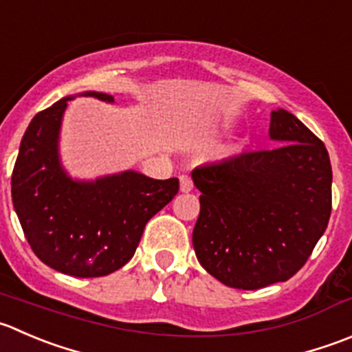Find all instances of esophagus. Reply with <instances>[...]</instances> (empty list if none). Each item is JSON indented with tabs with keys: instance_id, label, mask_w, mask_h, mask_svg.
I'll return each instance as SVG.
<instances>
[{
	"instance_id": "34e87169",
	"label": "esophagus",
	"mask_w": 352,
	"mask_h": 352,
	"mask_svg": "<svg viewBox=\"0 0 352 352\" xmlns=\"http://www.w3.org/2000/svg\"><path fill=\"white\" fill-rule=\"evenodd\" d=\"M192 187H194L192 179H190L187 173L180 175V190H182V192H189V190H192Z\"/></svg>"
}]
</instances>
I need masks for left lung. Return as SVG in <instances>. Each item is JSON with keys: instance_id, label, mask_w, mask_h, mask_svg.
Returning <instances> with one entry per match:
<instances>
[{"instance_id": "obj_1", "label": "left lung", "mask_w": 352, "mask_h": 352, "mask_svg": "<svg viewBox=\"0 0 352 352\" xmlns=\"http://www.w3.org/2000/svg\"><path fill=\"white\" fill-rule=\"evenodd\" d=\"M272 149L197 166L201 211L192 245L204 270L227 287L256 291L298 274L332 211L325 144L285 110L272 111Z\"/></svg>"}]
</instances>
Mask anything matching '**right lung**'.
Segmentation results:
<instances>
[{
	"label": "right lung",
	"mask_w": 352,
	"mask_h": 352,
	"mask_svg": "<svg viewBox=\"0 0 352 352\" xmlns=\"http://www.w3.org/2000/svg\"><path fill=\"white\" fill-rule=\"evenodd\" d=\"M67 101L39 111L27 127L12 173L13 206L44 265L72 277H104L134 256L146 223L179 192V179L155 180L138 172L91 184L68 179L56 153Z\"/></svg>",
	"instance_id": "right-lung-1"
}]
</instances>
